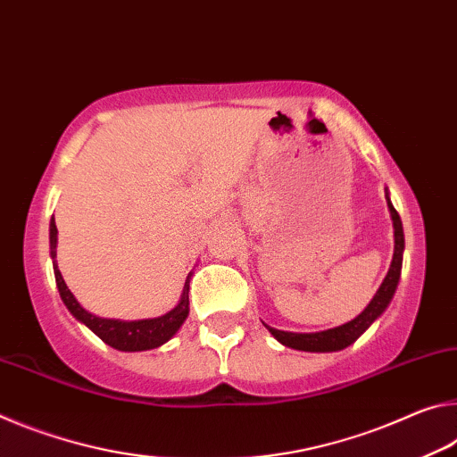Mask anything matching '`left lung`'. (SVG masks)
Segmentation results:
<instances>
[{"mask_svg": "<svg viewBox=\"0 0 457 457\" xmlns=\"http://www.w3.org/2000/svg\"><path fill=\"white\" fill-rule=\"evenodd\" d=\"M388 212H391L393 220V230H395V251H393V261L391 267L385 275L383 283L377 289V294L372 295L369 305L358 313L354 320L346 321V324L330 328V330L321 332H283L278 328L267 326L265 328L278 342L283 346L294 348V350H303V353H338V350L348 348L350 344H354L361 336L369 330V328L375 324V321L383 316L385 310L391 303V299L397 291L399 279H401V267H403V251H405V235H403V222L399 212L395 211L391 198H388V190H385Z\"/></svg>", "mask_w": 457, "mask_h": 457, "instance_id": "obj_1", "label": "left lung"}]
</instances>
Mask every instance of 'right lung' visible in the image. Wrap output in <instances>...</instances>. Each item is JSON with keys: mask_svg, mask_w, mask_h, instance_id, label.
Masks as SVG:
<instances>
[{"mask_svg": "<svg viewBox=\"0 0 457 457\" xmlns=\"http://www.w3.org/2000/svg\"><path fill=\"white\" fill-rule=\"evenodd\" d=\"M56 245H58V228L54 222V216L50 220V257H52V267H54V278H56V287L60 291V297L69 312L77 318L80 324H85L88 330L99 336V338L109 344L111 348L121 350V353H141V350H152L160 348L162 344H166L176 336V332L182 328V324L188 318L190 313V279L192 271L186 278L182 295H179V302L171 308L170 312L163 313L158 318H147V320H113V318H99L95 313L87 312L82 305L77 302V297L72 295V291L66 286L62 279V273L56 265Z\"/></svg>", "mask_w": 457, "mask_h": 457, "instance_id": "1", "label": "right lung"}]
</instances>
